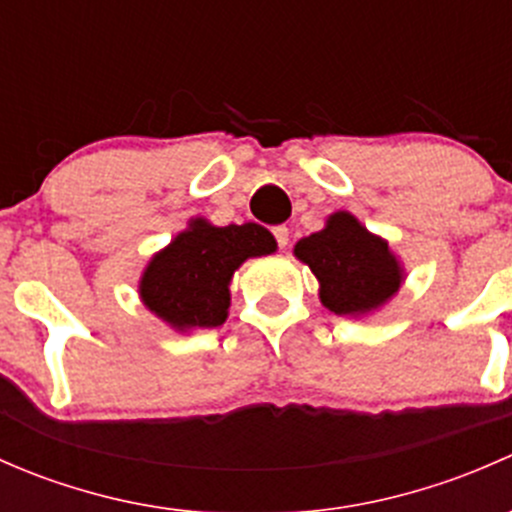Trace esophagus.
Listing matches in <instances>:
<instances>
[{
    "mask_svg": "<svg viewBox=\"0 0 512 512\" xmlns=\"http://www.w3.org/2000/svg\"><path fill=\"white\" fill-rule=\"evenodd\" d=\"M272 235H275V240H277V245L282 247V250H285L287 247V242H289V230L285 225H277V227H272Z\"/></svg>",
    "mask_w": 512,
    "mask_h": 512,
    "instance_id": "obj_1",
    "label": "esophagus"
}]
</instances>
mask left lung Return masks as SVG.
<instances>
[{
	"label": "left lung",
	"mask_w": 512,
	"mask_h": 512,
	"mask_svg": "<svg viewBox=\"0 0 512 512\" xmlns=\"http://www.w3.org/2000/svg\"><path fill=\"white\" fill-rule=\"evenodd\" d=\"M294 257L319 282V302L339 317H369L399 294L406 270L389 240L366 230L349 210H337L319 232L294 245Z\"/></svg>",
	"instance_id": "1"
}]
</instances>
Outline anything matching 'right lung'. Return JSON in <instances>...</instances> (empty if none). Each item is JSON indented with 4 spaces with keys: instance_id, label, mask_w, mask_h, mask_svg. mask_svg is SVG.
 <instances>
[{
    "instance_id": "right-lung-1",
    "label": "right lung",
    "mask_w": 512,
    "mask_h": 512,
    "mask_svg": "<svg viewBox=\"0 0 512 512\" xmlns=\"http://www.w3.org/2000/svg\"><path fill=\"white\" fill-rule=\"evenodd\" d=\"M277 250L270 230L257 223L218 227L193 218L148 260L138 297L175 332L220 327L230 309V282L250 257Z\"/></svg>"
}]
</instances>
